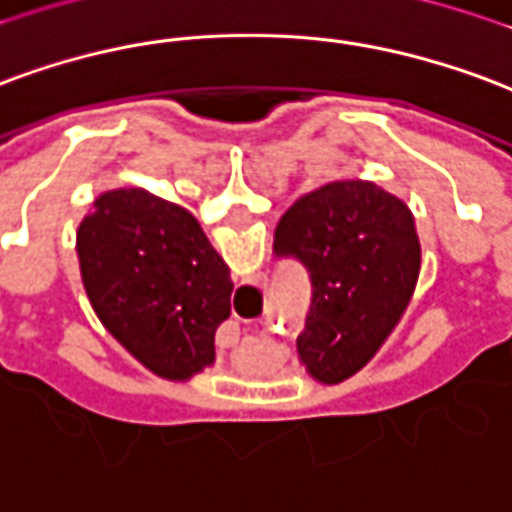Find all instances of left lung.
<instances>
[{"instance_id":"8db88e82","label":"left lung","mask_w":512,"mask_h":512,"mask_svg":"<svg viewBox=\"0 0 512 512\" xmlns=\"http://www.w3.org/2000/svg\"><path fill=\"white\" fill-rule=\"evenodd\" d=\"M274 255L309 271L298 358L325 385L361 372L399 323L420 271L412 211L372 181H333L287 208Z\"/></svg>"}]
</instances>
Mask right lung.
<instances>
[{"mask_svg": "<svg viewBox=\"0 0 512 512\" xmlns=\"http://www.w3.org/2000/svg\"><path fill=\"white\" fill-rule=\"evenodd\" d=\"M75 249L94 312L146 369L189 380L214 363L233 282L187 208L113 189L83 217Z\"/></svg>", "mask_w": 512, "mask_h": 512, "instance_id": "right-lung-1", "label": "right lung"}]
</instances>
